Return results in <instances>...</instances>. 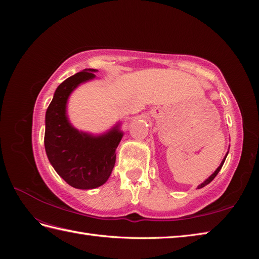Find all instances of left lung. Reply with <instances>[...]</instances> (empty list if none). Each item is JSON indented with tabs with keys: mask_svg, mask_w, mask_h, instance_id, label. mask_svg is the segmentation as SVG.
Here are the masks:
<instances>
[{
	"mask_svg": "<svg viewBox=\"0 0 259 259\" xmlns=\"http://www.w3.org/2000/svg\"><path fill=\"white\" fill-rule=\"evenodd\" d=\"M227 155H228V152H227V154L225 155V158H224L223 162L221 163V165H219V166H218V168H217V169H216V170L214 171V173H213V174H211V175H210V176H209V177H208V178H207V179L205 180V182H204V183H202L201 185H199V187H198V189H200V188H203V187H205L206 185H208V184H209V183L211 182V180H213V179H214V178H215V177L217 176V174L219 173V170H221V169H222V167H223V164H224V162H225V160H226V158H227Z\"/></svg>",
	"mask_w": 259,
	"mask_h": 259,
	"instance_id": "left-lung-1",
	"label": "left lung"
}]
</instances>
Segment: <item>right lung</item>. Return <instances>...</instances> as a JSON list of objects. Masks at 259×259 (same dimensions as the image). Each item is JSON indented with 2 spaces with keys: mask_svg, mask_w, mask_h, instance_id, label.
<instances>
[{
  "mask_svg": "<svg viewBox=\"0 0 259 259\" xmlns=\"http://www.w3.org/2000/svg\"><path fill=\"white\" fill-rule=\"evenodd\" d=\"M95 69L68 77L55 92L46 110L44 146L57 174L76 189H94L110 177L115 151L123 137L116 125L104 135L93 136L74 128L66 113L68 98L81 83L94 79Z\"/></svg>",
  "mask_w": 259,
  "mask_h": 259,
  "instance_id": "right-lung-1",
  "label": "right lung"
}]
</instances>
